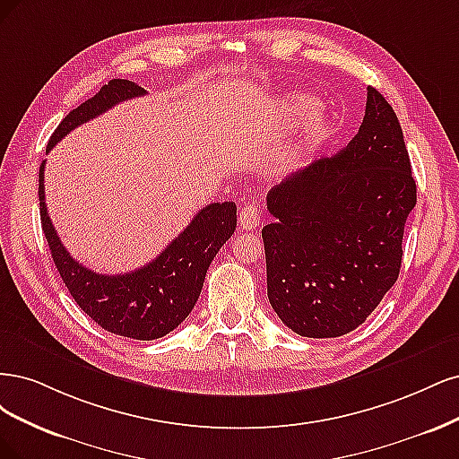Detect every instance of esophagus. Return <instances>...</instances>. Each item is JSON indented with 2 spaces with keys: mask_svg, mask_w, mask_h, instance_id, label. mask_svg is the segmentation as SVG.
<instances>
[{
  "mask_svg": "<svg viewBox=\"0 0 459 459\" xmlns=\"http://www.w3.org/2000/svg\"><path fill=\"white\" fill-rule=\"evenodd\" d=\"M238 227L242 230H254L261 227V215L255 204H246L238 213Z\"/></svg>",
  "mask_w": 459,
  "mask_h": 459,
  "instance_id": "34e87169",
  "label": "esophagus"
}]
</instances>
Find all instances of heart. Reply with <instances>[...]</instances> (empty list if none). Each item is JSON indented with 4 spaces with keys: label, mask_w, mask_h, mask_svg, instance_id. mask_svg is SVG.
Listing matches in <instances>:
<instances>
[{
    "label": "heart",
    "mask_w": 459,
    "mask_h": 459,
    "mask_svg": "<svg viewBox=\"0 0 459 459\" xmlns=\"http://www.w3.org/2000/svg\"><path fill=\"white\" fill-rule=\"evenodd\" d=\"M316 107H318V102L308 95H290L284 100V114L290 117V120H299V117L310 114L308 120L303 124V129H301L299 144L303 151L315 149V146L324 137H326L328 127H330L326 116L320 112H315Z\"/></svg>",
    "instance_id": "obj_1"
}]
</instances>
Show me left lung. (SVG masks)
<instances>
[{"label":"left lung","mask_w":459,"mask_h":459,"mask_svg":"<svg viewBox=\"0 0 459 459\" xmlns=\"http://www.w3.org/2000/svg\"><path fill=\"white\" fill-rule=\"evenodd\" d=\"M416 181L393 107L368 87L359 133L271 188L261 236L267 295L290 330L339 337L359 328L396 282Z\"/></svg>","instance_id":"8db88e82"}]
</instances>
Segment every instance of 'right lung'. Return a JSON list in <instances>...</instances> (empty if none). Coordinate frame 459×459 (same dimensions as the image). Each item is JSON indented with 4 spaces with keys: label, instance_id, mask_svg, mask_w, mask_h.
I'll use <instances>...</instances> for the list:
<instances>
[{
    "label": "right lung",
    "instance_id": "obj_1",
    "mask_svg": "<svg viewBox=\"0 0 459 459\" xmlns=\"http://www.w3.org/2000/svg\"><path fill=\"white\" fill-rule=\"evenodd\" d=\"M146 95L129 80H110L100 91L74 108L58 124L48 143V152L65 135L117 102ZM43 161L39 168V217L55 267L70 295L87 316L110 333L141 342L173 332L195 308L205 273L217 251L236 229V204L217 202L202 208L188 227L144 267L126 274H99L74 259L51 223L43 186Z\"/></svg>",
    "mask_w": 459,
    "mask_h": 459
}]
</instances>
